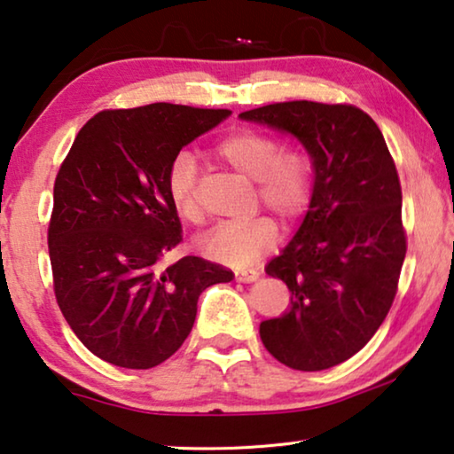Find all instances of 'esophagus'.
<instances>
[{
	"label": "esophagus",
	"instance_id": "obj_1",
	"mask_svg": "<svg viewBox=\"0 0 454 454\" xmlns=\"http://www.w3.org/2000/svg\"><path fill=\"white\" fill-rule=\"evenodd\" d=\"M235 278H238L239 282H255L260 278V272L252 270V268H249V270H238L235 272Z\"/></svg>",
	"mask_w": 454,
	"mask_h": 454
}]
</instances>
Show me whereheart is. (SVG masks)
I'll return each instance as SVG.
<instances>
[{
    "label": "heart",
    "mask_w": 454,
    "mask_h": 454,
    "mask_svg": "<svg viewBox=\"0 0 454 454\" xmlns=\"http://www.w3.org/2000/svg\"><path fill=\"white\" fill-rule=\"evenodd\" d=\"M213 153L255 184V199L293 223L307 213L315 188V160L305 147H285L274 135L241 129L216 143ZM166 192L184 221L199 223V166L192 153L182 151L166 174ZM280 229L272 216L258 215L243 223H221L202 239V252L221 264L247 268L270 252Z\"/></svg>",
    "instance_id": "obj_1"
}]
</instances>
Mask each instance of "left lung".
Segmentation results:
<instances>
[{"mask_svg": "<svg viewBox=\"0 0 454 454\" xmlns=\"http://www.w3.org/2000/svg\"><path fill=\"white\" fill-rule=\"evenodd\" d=\"M239 116L294 135L315 160L303 225L266 266L286 282L291 309L262 321L260 338L294 371L330 369L363 350L397 294L407 238L395 161L352 104L276 102Z\"/></svg>", "mask_w": 454, "mask_h": 454, "instance_id": "obj_1", "label": "left lung"}]
</instances>
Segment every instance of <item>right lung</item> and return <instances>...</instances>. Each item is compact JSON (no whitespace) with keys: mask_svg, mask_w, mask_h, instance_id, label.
Returning a JSON list of instances; mask_svg holds the SVG:
<instances>
[{"mask_svg":"<svg viewBox=\"0 0 454 454\" xmlns=\"http://www.w3.org/2000/svg\"><path fill=\"white\" fill-rule=\"evenodd\" d=\"M231 110L157 102L102 110L77 133L52 190L49 255L63 317L98 358L153 369L184 344L200 293L233 272L186 255L166 192L169 163Z\"/></svg>","mask_w":454,"mask_h":454,"instance_id":"add662e5","label":"right lung"}]
</instances>
